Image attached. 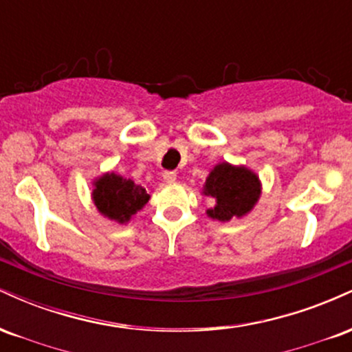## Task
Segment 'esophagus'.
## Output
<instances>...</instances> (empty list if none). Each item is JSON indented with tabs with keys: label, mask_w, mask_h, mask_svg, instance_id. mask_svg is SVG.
<instances>
[{
	"label": "esophagus",
	"mask_w": 352,
	"mask_h": 352,
	"mask_svg": "<svg viewBox=\"0 0 352 352\" xmlns=\"http://www.w3.org/2000/svg\"><path fill=\"white\" fill-rule=\"evenodd\" d=\"M164 180L167 182V184H173V182L177 180V173L168 170V172H164Z\"/></svg>",
	"instance_id": "esophagus-1"
}]
</instances>
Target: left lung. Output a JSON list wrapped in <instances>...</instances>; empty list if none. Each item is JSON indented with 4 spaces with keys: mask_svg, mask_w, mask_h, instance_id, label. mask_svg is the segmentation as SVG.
<instances>
[{
    "mask_svg": "<svg viewBox=\"0 0 352 352\" xmlns=\"http://www.w3.org/2000/svg\"><path fill=\"white\" fill-rule=\"evenodd\" d=\"M204 195L215 200V207L208 208L207 215L218 221H230L252 212L261 195V184L250 168L221 162L208 173Z\"/></svg>",
    "mask_w": 352,
    "mask_h": 352,
    "instance_id": "obj_1",
    "label": "left lung"
}]
</instances>
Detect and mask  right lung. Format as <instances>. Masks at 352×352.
I'll return each mask as SVG.
<instances>
[{"instance_id":"right-lung-1","label":"right lung","mask_w":352,"mask_h":352,"mask_svg":"<svg viewBox=\"0 0 352 352\" xmlns=\"http://www.w3.org/2000/svg\"><path fill=\"white\" fill-rule=\"evenodd\" d=\"M148 199L151 195L145 188L114 172L99 177L92 190V200L100 215L117 223H127L139 210L144 208Z\"/></svg>"}]
</instances>
